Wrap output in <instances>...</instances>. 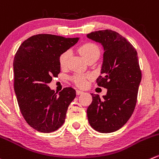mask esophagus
Instances as JSON below:
<instances>
[{
	"instance_id": "obj_1",
	"label": "esophagus",
	"mask_w": 159,
	"mask_h": 159,
	"mask_svg": "<svg viewBox=\"0 0 159 159\" xmlns=\"http://www.w3.org/2000/svg\"><path fill=\"white\" fill-rule=\"evenodd\" d=\"M84 93V92H82V91H80V90H77L76 91V94L77 95H81V94Z\"/></svg>"
}]
</instances>
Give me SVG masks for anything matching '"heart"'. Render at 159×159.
I'll list each match as a JSON object with an SVG mask.
<instances>
[{
  "instance_id": "obj_1",
  "label": "heart",
  "mask_w": 159,
  "mask_h": 159,
  "mask_svg": "<svg viewBox=\"0 0 159 159\" xmlns=\"http://www.w3.org/2000/svg\"><path fill=\"white\" fill-rule=\"evenodd\" d=\"M79 53L85 61L93 57H99L100 50L95 44L92 43H86L79 47ZM69 57V51H65L60 56L59 63L61 67H64L67 64V58ZM88 75H75L71 78V80L78 86V87H84L87 84Z\"/></svg>"
}]
</instances>
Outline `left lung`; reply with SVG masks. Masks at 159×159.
Wrapping results in <instances>:
<instances>
[{"instance_id":"1","label":"left lung","mask_w":159,"mask_h":159,"mask_svg":"<svg viewBox=\"0 0 159 159\" xmlns=\"http://www.w3.org/2000/svg\"><path fill=\"white\" fill-rule=\"evenodd\" d=\"M87 37L101 43L104 49L101 75L96 82L107 89L102 99L92 94L88 120L94 130L112 133L128 121L136 106L141 81L138 53L127 39L112 30L95 31Z\"/></svg>"}]
</instances>
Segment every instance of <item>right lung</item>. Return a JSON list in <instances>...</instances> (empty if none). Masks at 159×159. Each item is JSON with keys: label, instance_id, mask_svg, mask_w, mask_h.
<instances>
[{"label": "right lung", "instance_id": "obj_1", "mask_svg": "<svg viewBox=\"0 0 159 159\" xmlns=\"http://www.w3.org/2000/svg\"><path fill=\"white\" fill-rule=\"evenodd\" d=\"M78 39L39 34L25 40L15 54L14 88L20 111L28 124L38 131L53 132L65 121L76 92L64 88L57 95L48 84L61 72L60 56Z\"/></svg>", "mask_w": 159, "mask_h": 159}]
</instances>
